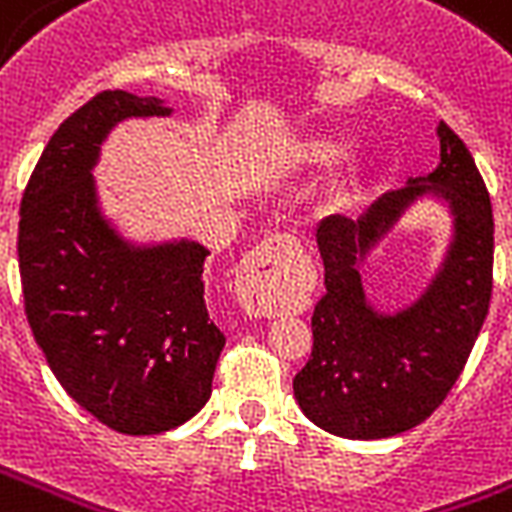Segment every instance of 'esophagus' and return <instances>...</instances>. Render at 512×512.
Returning a JSON list of instances; mask_svg holds the SVG:
<instances>
[{"instance_id": "obj_1", "label": "esophagus", "mask_w": 512, "mask_h": 512, "mask_svg": "<svg viewBox=\"0 0 512 512\" xmlns=\"http://www.w3.org/2000/svg\"><path fill=\"white\" fill-rule=\"evenodd\" d=\"M300 255V241L290 233H276L260 241L239 265L236 273V295L249 314L273 317L282 306L279 279L284 268Z\"/></svg>"}]
</instances>
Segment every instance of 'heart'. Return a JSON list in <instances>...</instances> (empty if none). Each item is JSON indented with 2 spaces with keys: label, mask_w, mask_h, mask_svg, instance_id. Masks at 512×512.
<instances>
[{
  "label": "heart",
  "mask_w": 512,
  "mask_h": 512,
  "mask_svg": "<svg viewBox=\"0 0 512 512\" xmlns=\"http://www.w3.org/2000/svg\"><path fill=\"white\" fill-rule=\"evenodd\" d=\"M343 152H346V142L335 139V136H317V139H311V142L306 144L303 155H306V161L311 163H330L335 161V158H341Z\"/></svg>",
  "instance_id": "heart-1"
}]
</instances>
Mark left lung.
<instances>
[{
  "label": "left lung",
  "mask_w": 512,
  "mask_h": 512,
  "mask_svg": "<svg viewBox=\"0 0 512 512\" xmlns=\"http://www.w3.org/2000/svg\"><path fill=\"white\" fill-rule=\"evenodd\" d=\"M440 161L427 177L378 195L360 217L317 225L325 295L314 308V351L292 389L319 429L346 440L408 432L435 411L462 373L489 314L494 217L462 139L440 120ZM419 203L440 205L449 239L436 271L408 304L378 307L361 268Z\"/></svg>",
  "instance_id": "left-lung-1"
}]
</instances>
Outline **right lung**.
<instances>
[{"label":"right lung","mask_w":512,"mask_h":512,"mask_svg":"<svg viewBox=\"0 0 512 512\" xmlns=\"http://www.w3.org/2000/svg\"><path fill=\"white\" fill-rule=\"evenodd\" d=\"M171 115L155 96H93L50 136L21 201L18 265L34 341L74 403L123 435L193 419L225 346L206 311L209 249L190 236H126L93 177L120 123Z\"/></svg>","instance_id":"right-lung-1"}]
</instances>
